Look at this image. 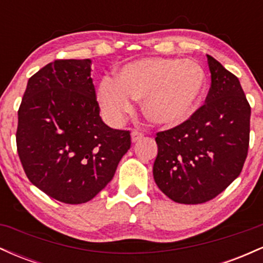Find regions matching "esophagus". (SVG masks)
<instances>
[{
  "label": "esophagus",
  "mask_w": 263,
  "mask_h": 263,
  "mask_svg": "<svg viewBox=\"0 0 263 263\" xmlns=\"http://www.w3.org/2000/svg\"><path fill=\"white\" fill-rule=\"evenodd\" d=\"M142 137H143V134H142V132H140V131H136V129H134V131H132V134H131L132 142H137V141H140Z\"/></svg>",
  "instance_id": "34e87169"
}]
</instances>
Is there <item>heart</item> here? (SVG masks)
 Returning a JSON list of instances; mask_svg holds the SVG:
<instances>
[{
  "mask_svg": "<svg viewBox=\"0 0 263 263\" xmlns=\"http://www.w3.org/2000/svg\"><path fill=\"white\" fill-rule=\"evenodd\" d=\"M205 85L203 68L192 60L146 58L123 65L115 80H102L98 100L108 119L121 121L134 107L130 99H142V108L151 122L174 127L194 114Z\"/></svg>",
  "mask_w": 263,
  "mask_h": 263,
  "instance_id": "heart-1",
  "label": "heart"
}]
</instances>
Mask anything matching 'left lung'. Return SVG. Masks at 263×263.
Here are the masks:
<instances>
[{
  "mask_svg": "<svg viewBox=\"0 0 263 263\" xmlns=\"http://www.w3.org/2000/svg\"><path fill=\"white\" fill-rule=\"evenodd\" d=\"M211 86L205 104L185 122L157 132L153 177L176 203H206L242 171L250 143L251 106L237 77L208 55Z\"/></svg>",
  "mask_w": 263,
  "mask_h": 263,
  "instance_id": "left-lung-1",
  "label": "left lung"
}]
</instances>
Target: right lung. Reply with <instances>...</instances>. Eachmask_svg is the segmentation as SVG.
Returning <instances> with one entry per match:
<instances>
[{
  "mask_svg": "<svg viewBox=\"0 0 263 263\" xmlns=\"http://www.w3.org/2000/svg\"><path fill=\"white\" fill-rule=\"evenodd\" d=\"M90 59H57L29 78L18 108L17 152L27 178L65 204L91 200L115 176L131 135L100 117Z\"/></svg>",
  "mask_w": 263,
  "mask_h": 263,
  "instance_id": "1",
  "label": "right lung"
}]
</instances>
